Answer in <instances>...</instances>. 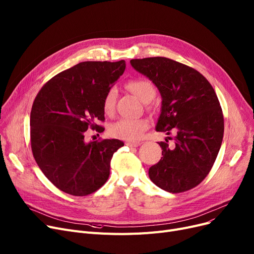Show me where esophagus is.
Wrapping results in <instances>:
<instances>
[{
    "mask_svg": "<svg viewBox=\"0 0 254 254\" xmlns=\"http://www.w3.org/2000/svg\"><path fill=\"white\" fill-rule=\"evenodd\" d=\"M126 145L129 146V147H137V146L141 145V143L140 142H127Z\"/></svg>",
    "mask_w": 254,
    "mask_h": 254,
    "instance_id": "1",
    "label": "esophagus"
}]
</instances>
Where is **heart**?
Returning <instances> with one entry per match:
<instances>
[{"label": "heart", "mask_w": 254, "mask_h": 254, "mask_svg": "<svg viewBox=\"0 0 254 254\" xmlns=\"http://www.w3.org/2000/svg\"><path fill=\"white\" fill-rule=\"evenodd\" d=\"M127 89L135 94L143 103H149L156 95V88L153 84L146 79L138 78L128 81L127 84ZM117 90L116 88L111 87L106 92L103 100V110L107 115L113 114L116 105ZM149 127V121L144 118L140 119H119L109 127V134L114 138L137 141L143 133Z\"/></svg>", "instance_id": "1"}]
</instances>
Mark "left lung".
<instances>
[{
  "instance_id": "obj_1",
  "label": "left lung",
  "mask_w": 254,
  "mask_h": 254,
  "mask_svg": "<svg viewBox=\"0 0 254 254\" xmlns=\"http://www.w3.org/2000/svg\"><path fill=\"white\" fill-rule=\"evenodd\" d=\"M130 64L162 95L156 129L175 134L173 146L159 142L163 157L149 168V178L170 193L191 190L211 171L223 139L224 118L214 88L199 71L169 58L133 59Z\"/></svg>"
}]
</instances>
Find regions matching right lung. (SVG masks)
Wrapping results in <instances>:
<instances>
[{"mask_svg": "<svg viewBox=\"0 0 254 254\" xmlns=\"http://www.w3.org/2000/svg\"><path fill=\"white\" fill-rule=\"evenodd\" d=\"M126 69V61H85L42 86L30 115L31 148L40 170L57 188L73 196L98 190L110 175L118 139L87 143V129L104 127L103 100Z\"/></svg>", "mask_w": 254, "mask_h": 254, "instance_id": "obj_1", "label": "right lung"}]
</instances>
